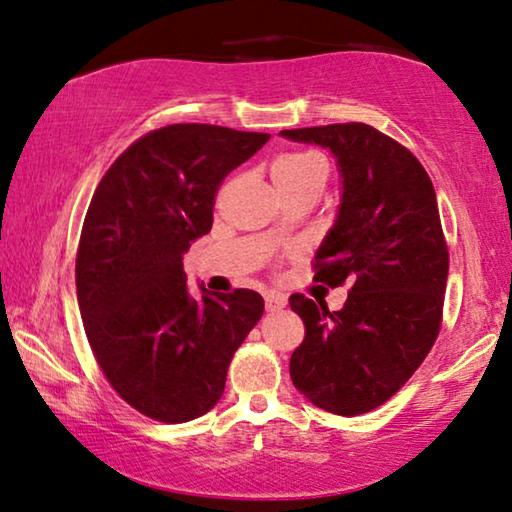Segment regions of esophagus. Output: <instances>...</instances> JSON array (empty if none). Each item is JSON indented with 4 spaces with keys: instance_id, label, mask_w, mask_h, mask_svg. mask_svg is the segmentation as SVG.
I'll use <instances>...</instances> for the list:
<instances>
[{
    "instance_id": "1",
    "label": "esophagus",
    "mask_w": 512,
    "mask_h": 512,
    "mask_svg": "<svg viewBox=\"0 0 512 512\" xmlns=\"http://www.w3.org/2000/svg\"><path fill=\"white\" fill-rule=\"evenodd\" d=\"M286 304H288L286 295H283V293H277V290H270V293L265 295V309L270 311V313L283 311V309H286Z\"/></svg>"
}]
</instances>
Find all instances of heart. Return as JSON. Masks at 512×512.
<instances>
[{
    "label": "heart",
    "instance_id": "obj_1",
    "mask_svg": "<svg viewBox=\"0 0 512 512\" xmlns=\"http://www.w3.org/2000/svg\"><path fill=\"white\" fill-rule=\"evenodd\" d=\"M325 162L313 153H286L274 160L272 164V180L279 187V192L295 187L306 180L322 178L325 180ZM288 231L286 222H277L272 226V238H281Z\"/></svg>",
    "mask_w": 512,
    "mask_h": 512
}]
</instances>
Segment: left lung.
<instances>
[{
	"label": "left lung",
	"instance_id": "left-lung-1",
	"mask_svg": "<svg viewBox=\"0 0 512 512\" xmlns=\"http://www.w3.org/2000/svg\"><path fill=\"white\" fill-rule=\"evenodd\" d=\"M279 135L334 155L341 203L316 251V279L350 286L341 311L290 297L306 327L290 380L320 410L371 412L410 380L439 334L448 251L435 187L405 146L366 123Z\"/></svg>",
	"mask_w": 512,
	"mask_h": 512
}]
</instances>
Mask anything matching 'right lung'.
<instances>
[{
	"instance_id": "right-lung-1",
	"label": "right lung",
	"mask_w": 512,
	"mask_h": 512,
	"mask_svg": "<svg viewBox=\"0 0 512 512\" xmlns=\"http://www.w3.org/2000/svg\"><path fill=\"white\" fill-rule=\"evenodd\" d=\"M270 135L176 123L125 151L93 194L77 249V304L102 373L141 414L183 423L222 398L229 364L263 316L254 290L199 297L183 256L212 229L222 180Z\"/></svg>"
}]
</instances>
